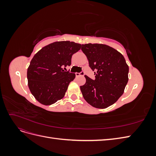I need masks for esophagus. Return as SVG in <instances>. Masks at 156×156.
Segmentation results:
<instances>
[{"instance_id": "esophagus-1", "label": "esophagus", "mask_w": 156, "mask_h": 156, "mask_svg": "<svg viewBox=\"0 0 156 156\" xmlns=\"http://www.w3.org/2000/svg\"><path fill=\"white\" fill-rule=\"evenodd\" d=\"M84 75V72H81V73H77V72L75 73V75H76L77 77L81 76V75Z\"/></svg>"}]
</instances>
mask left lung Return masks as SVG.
Here are the masks:
<instances>
[{
    "instance_id": "1",
    "label": "left lung",
    "mask_w": 156,
    "mask_h": 156,
    "mask_svg": "<svg viewBox=\"0 0 156 156\" xmlns=\"http://www.w3.org/2000/svg\"><path fill=\"white\" fill-rule=\"evenodd\" d=\"M81 50L95 71V80L87 75L86 83L80 87L84 100L98 108L112 105L123 94L128 81L129 66L120 52L101 44L82 45Z\"/></svg>"
}]
</instances>
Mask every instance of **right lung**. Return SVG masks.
I'll return each mask as SVG.
<instances>
[{
    "label": "right lung",
    "instance_id": "right-lung-1",
    "mask_svg": "<svg viewBox=\"0 0 156 156\" xmlns=\"http://www.w3.org/2000/svg\"><path fill=\"white\" fill-rule=\"evenodd\" d=\"M81 48L73 41H55L34 56L27 69V79L30 91L37 101L50 105L64 97L75 74L65 72L63 68L69 66L72 55Z\"/></svg>",
    "mask_w": 156,
    "mask_h": 156
}]
</instances>
